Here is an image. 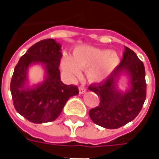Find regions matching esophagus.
I'll list each match as a JSON object with an SVG mask.
<instances>
[{
  "instance_id": "1",
  "label": "esophagus",
  "mask_w": 159,
  "mask_h": 159,
  "mask_svg": "<svg viewBox=\"0 0 159 159\" xmlns=\"http://www.w3.org/2000/svg\"><path fill=\"white\" fill-rule=\"evenodd\" d=\"M79 92L80 93H83L86 92V88L85 87H83V85H80L79 86Z\"/></svg>"
}]
</instances>
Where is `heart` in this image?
Wrapping results in <instances>:
<instances>
[{
  "mask_svg": "<svg viewBox=\"0 0 159 159\" xmlns=\"http://www.w3.org/2000/svg\"><path fill=\"white\" fill-rule=\"evenodd\" d=\"M119 62L117 52L88 46H80L72 56L65 53L61 66L71 76H79L81 70H88V77L92 82L106 79Z\"/></svg>",
  "mask_w": 159,
  "mask_h": 159,
  "instance_id": "1",
  "label": "heart"
}]
</instances>
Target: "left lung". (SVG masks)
Wrapping results in <instances>:
<instances>
[{
    "mask_svg": "<svg viewBox=\"0 0 159 159\" xmlns=\"http://www.w3.org/2000/svg\"><path fill=\"white\" fill-rule=\"evenodd\" d=\"M125 70L131 76V89L125 94L115 89L116 77ZM100 97L98 107L89 111L93 123L106 129H118L131 122L140 113L147 97L145 67L134 51L124 47L123 59L106 79L89 86Z\"/></svg>",
    "mask_w": 159,
    "mask_h": 159,
    "instance_id": "obj_1",
    "label": "left lung"
}]
</instances>
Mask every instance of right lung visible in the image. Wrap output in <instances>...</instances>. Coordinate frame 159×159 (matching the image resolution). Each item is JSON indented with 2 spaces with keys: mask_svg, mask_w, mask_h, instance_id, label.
Masks as SVG:
<instances>
[{
  "mask_svg": "<svg viewBox=\"0 0 159 159\" xmlns=\"http://www.w3.org/2000/svg\"><path fill=\"white\" fill-rule=\"evenodd\" d=\"M61 58V45L54 40L45 39L31 46L16 65L10 84L12 102L16 111L31 123L55 120L70 97L79 93L77 86L66 85L60 79ZM36 62L45 65L47 78L35 89L25 90L26 70Z\"/></svg>",
  "mask_w": 159,
  "mask_h": 159,
  "instance_id": "right-lung-1",
  "label": "right lung"
}]
</instances>
